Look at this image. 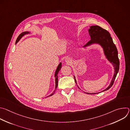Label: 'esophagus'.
<instances>
[{
  "label": "esophagus",
  "mask_w": 130,
  "mask_h": 130,
  "mask_svg": "<svg viewBox=\"0 0 130 130\" xmlns=\"http://www.w3.org/2000/svg\"><path fill=\"white\" fill-rule=\"evenodd\" d=\"M70 62H69V61H67V63L68 64H70Z\"/></svg>",
  "instance_id": "1"
}]
</instances>
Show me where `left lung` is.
I'll list each match as a JSON object with an SVG mask.
<instances>
[{
	"mask_svg": "<svg viewBox=\"0 0 130 130\" xmlns=\"http://www.w3.org/2000/svg\"><path fill=\"white\" fill-rule=\"evenodd\" d=\"M89 27L90 28L88 29V33L90 37V40L84 46V48L94 44L100 45L103 48L106 58L110 63L113 64L114 67V73L112 80L109 86L106 89L101 91L103 92L108 90L112 86L117 73L119 71V61L118 57V51L115 45L114 44L112 37L110 36V34L107 30L98 26H92ZM74 79H75L76 83L77 84L75 76H74ZM86 93L88 94H98L99 92H97V93L86 92Z\"/></svg>",
	"mask_w": 130,
	"mask_h": 130,
	"instance_id": "obj_1",
	"label": "left lung"
}]
</instances>
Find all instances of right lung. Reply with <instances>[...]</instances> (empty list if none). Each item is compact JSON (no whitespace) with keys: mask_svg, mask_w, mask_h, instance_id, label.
Listing matches in <instances>:
<instances>
[{"mask_svg":"<svg viewBox=\"0 0 130 130\" xmlns=\"http://www.w3.org/2000/svg\"><path fill=\"white\" fill-rule=\"evenodd\" d=\"M29 33H30V32H28V31H25V32H24L22 33L19 36H18V37L17 40H16V43H15L16 44L18 41H19L21 39V38H22V37L24 36L25 35L28 34H29ZM61 67H62V63H60L59 64V65L58 66V67H57L56 70H55V74H54V77H55V90H54V91L52 92V93L51 95H50L48 96V97H50V96H51L52 95H53L54 94V92H55V90H56V89H57V88L58 85V73H59V71L61 70Z\"/></svg>","mask_w":130,"mask_h":130,"instance_id":"1","label":"right lung"}]
</instances>
